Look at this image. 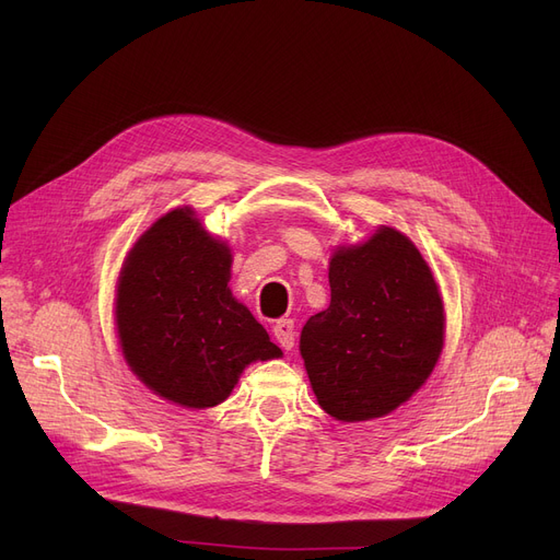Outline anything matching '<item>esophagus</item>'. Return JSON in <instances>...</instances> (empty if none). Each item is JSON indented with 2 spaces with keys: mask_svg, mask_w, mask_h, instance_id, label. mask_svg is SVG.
Segmentation results:
<instances>
[{
  "mask_svg": "<svg viewBox=\"0 0 560 560\" xmlns=\"http://www.w3.org/2000/svg\"><path fill=\"white\" fill-rule=\"evenodd\" d=\"M272 334H275V338H277V342L281 345V349H285V351H290L292 347H295V322H292L290 317H283V319H279L277 325L272 327Z\"/></svg>",
  "mask_w": 560,
  "mask_h": 560,
  "instance_id": "obj_1",
  "label": "esophagus"
}]
</instances>
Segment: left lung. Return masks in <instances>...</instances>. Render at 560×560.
Here are the masks:
<instances>
[{"instance_id":"8db88e82","label":"left lung","mask_w":560,"mask_h":560,"mask_svg":"<svg viewBox=\"0 0 560 560\" xmlns=\"http://www.w3.org/2000/svg\"><path fill=\"white\" fill-rule=\"evenodd\" d=\"M331 304L300 351L317 404L340 422L384 418L422 388L445 342V308L420 249L393 226L329 262Z\"/></svg>"}]
</instances>
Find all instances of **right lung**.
I'll list each match as a JSON object with an SVG mask.
<instances>
[{
	"instance_id": "obj_1",
	"label": "right lung",
	"mask_w": 560,
	"mask_h": 560,
	"mask_svg": "<svg viewBox=\"0 0 560 560\" xmlns=\"http://www.w3.org/2000/svg\"><path fill=\"white\" fill-rule=\"evenodd\" d=\"M231 249L190 206L147 229L125 258L115 325L131 372L186 408L222 404L254 361L279 359L256 317L231 295Z\"/></svg>"
}]
</instances>
